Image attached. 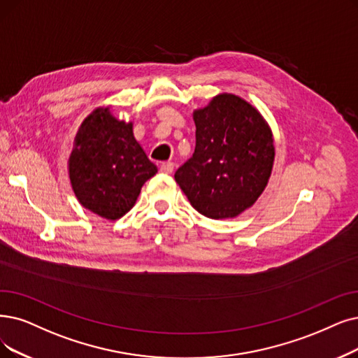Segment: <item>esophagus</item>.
<instances>
[{"label":"esophagus","instance_id":"34e87169","mask_svg":"<svg viewBox=\"0 0 358 358\" xmlns=\"http://www.w3.org/2000/svg\"><path fill=\"white\" fill-rule=\"evenodd\" d=\"M160 170L163 171V173L170 175V173H173L175 164H173V163H170V162H167V163H162V164H160Z\"/></svg>","mask_w":358,"mask_h":358}]
</instances>
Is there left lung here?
<instances>
[{
  "label": "left lung",
  "mask_w": 358,
  "mask_h": 358,
  "mask_svg": "<svg viewBox=\"0 0 358 358\" xmlns=\"http://www.w3.org/2000/svg\"><path fill=\"white\" fill-rule=\"evenodd\" d=\"M192 117L195 151L175 179L203 216L235 219L267 187L275 162L273 134L263 114L235 94H217Z\"/></svg>",
  "instance_id": "8db88e82"
}]
</instances>
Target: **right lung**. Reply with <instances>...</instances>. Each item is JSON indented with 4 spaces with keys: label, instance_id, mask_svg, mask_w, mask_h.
Segmentation results:
<instances>
[{
    "label": "right lung",
    "instance_id": "obj_1",
    "mask_svg": "<svg viewBox=\"0 0 358 358\" xmlns=\"http://www.w3.org/2000/svg\"><path fill=\"white\" fill-rule=\"evenodd\" d=\"M157 170L135 139L134 122L117 119L113 106L96 107L83 119L67 162L79 204L111 222L135 206Z\"/></svg>",
    "mask_w": 358,
    "mask_h": 358
}]
</instances>
